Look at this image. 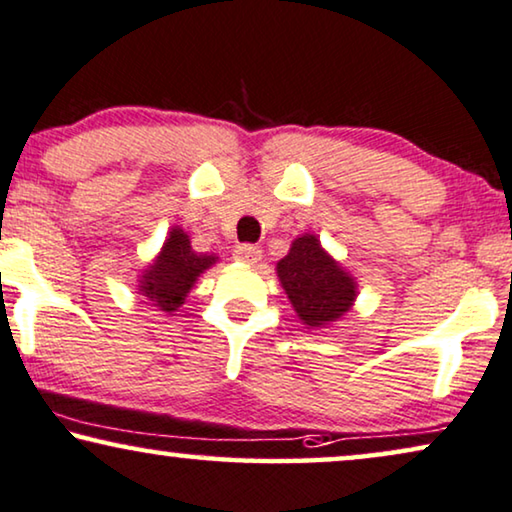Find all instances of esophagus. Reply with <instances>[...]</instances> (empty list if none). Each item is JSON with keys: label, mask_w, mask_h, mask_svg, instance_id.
<instances>
[{"label": "esophagus", "mask_w": 512, "mask_h": 512, "mask_svg": "<svg viewBox=\"0 0 512 512\" xmlns=\"http://www.w3.org/2000/svg\"><path fill=\"white\" fill-rule=\"evenodd\" d=\"M234 259L243 264H257L259 259H262V250H259L257 246H248V243H243V246H236Z\"/></svg>", "instance_id": "1"}]
</instances>
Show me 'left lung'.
Instances as JSON below:
<instances>
[{
    "mask_svg": "<svg viewBox=\"0 0 512 512\" xmlns=\"http://www.w3.org/2000/svg\"><path fill=\"white\" fill-rule=\"evenodd\" d=\"M276 273L299 320L308 327L338 320L357 297L355 278L320 246L315 234L294 239L290 253L276 264Z\"/></svg>",
    "mask_w": 512,
    "mask_h": 512,
    "instance_id": "1",
    "label": "left lung"
}]
</instances>
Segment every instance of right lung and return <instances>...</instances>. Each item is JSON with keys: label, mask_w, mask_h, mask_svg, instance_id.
<instances>
[{"label": "right lung", "mask_w": 512, "mask_h": 512, "mask_svg": "<svg viewBox=\"0 0 512 512\" xmlns=\"http://www.w3.org/2000/svg\"><path fill=\"white\" fill-rule=\"evenodd\" d=\"M215 262H218L215 255L194 253L190 236L181 227H174L169 232V239L164 241L160 255L143 271L139 292L157 311L174 313L185 304L187 292L192 290L201 273Z\"/></svg>", "instance_id": "1"}]
</instances>
